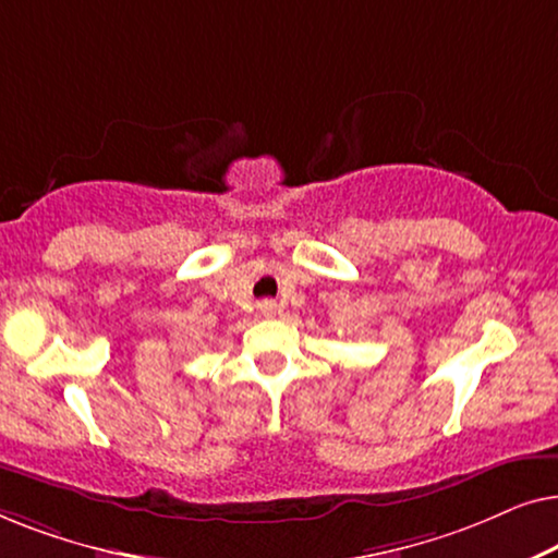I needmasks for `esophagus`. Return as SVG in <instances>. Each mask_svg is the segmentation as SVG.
<instances>
[{
  "mask_svg": "<svg viewBox=\"0 0 558 558\" xmlns=\"http://www.w3.org/2000/svg\"><path fill=\"white\" fill-rule=\"evenodd\" d=\"M258 310H262V315L271 317L274 312H277V302H271V300H264L262 304H258Z\"/></svg>",
  "mask_w": 558,
  "mask_h": 558,
  "instance_id": "34e87169",
  "label": "esophagus"
}]
</instances>
